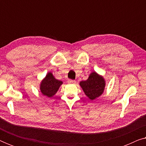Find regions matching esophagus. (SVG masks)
I'll use <instances>...</instances> for the list:
<instances>
[{
	"label": "esophagus",
	"mask_w": 146,
	"mask_h": 146,
	"mask_svg": "<svg viewBox=\"0 0 146 146\" xmlns=\"http://www.w3.org/2000/svg\"><path fill=\"white\" fill-rule=\"evenodd\" d=\"M68 84H75L76 81L73 80H68Z\"/></svg>",
	"instance_id": "obj_1"
}]
</instances>
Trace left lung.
<instances>
[{
	"mask_svg": "<svg viewBox=\"0 0 146 146\" xmlns=\"http://www.w3.org/2000/svg\"><path fill=\"white\" fill-rule=\"evenodd\" d=\"M80 86L85 95L90 100H94L104 92L106 80L102 76L94 71L90 74L86 80L81 81Z\"/></svg>",
	"mask_w": 146,
	"mask_h": 146,
	"instance_id": "8db88e82",
	"label": "left lung"
}]
</instances>
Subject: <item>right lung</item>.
I'll return each mask as SVG.
<instances>
[{"instance_id": "obj_1", "label": "right lung", "mask_w": 146, "mask_h": 146, "mask_svg": "<svg viewBox=\"0 0 146 146\" xmlns=\"http://www.w3.org/2000/svg\"><path fill=\"white\" fill-rule=\"evenodd\" d=\"M62 84V82L55 78L53 74L49 72L40 82V90L42 95L52 98L56 94Z\"/></svg>"}]
</instances>
